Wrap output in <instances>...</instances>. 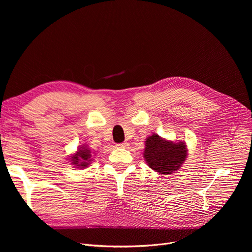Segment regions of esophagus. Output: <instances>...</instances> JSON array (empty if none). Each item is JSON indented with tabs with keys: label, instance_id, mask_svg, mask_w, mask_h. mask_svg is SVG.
<instances>
[{
	"label": "esophagus",
	"instance_id": "1",
	"mask_svg": "<svg viewBox=\"0 0 252 252\" xmlns=\"http://www.w3.org/2000/svg\"><path fill=\"white\" fill-rule=\"evenodd\" d=\"M128 145V143H126V142H124V143H119V144H117L116 146L117 147H119V148H126V146Z\"/></svg>",
	"mask_w": 252,
	"mask_h": 252
}]
</instances>
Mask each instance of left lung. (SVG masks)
I'll return each mask as SVG.
<instances>
[{"label":"left lung","mask_w":252,"mask_h":252,"mask_svg":"<svg viewBox=\"0 0 252 252\" xmlns=\"http://www.w3.org/2000/svg\"><path fill=\"white\" fill-rule=\"evenodd\" d=\"M144 158L149 167L160 175L173 174L187 157L186 143H174L153 134L145 141Z\"/></svg>","instance_id":"8db88e82"}]
</instances>
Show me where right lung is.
Wrapping results in <instances>:
<instances>
[{
  "label": "right lung",
  "instance_id": "right-lung-1",
  "mask_svg": "<svg viewBox=\"0 0 252 252\" xmlns=\"http://www.w3.org/2000/svg\"><path fill=\"white\" fill-rule=\"evenodd\" d=\"M92 152L89 148H87L86 145H83L81 148H78L77 152L71 156L70 161L73 165H75L78 168H85L88 167L90 162L92 161Z\"/></svg>",
  "mask_w": 252,
  "mask_h": 252
}]
</instances>
